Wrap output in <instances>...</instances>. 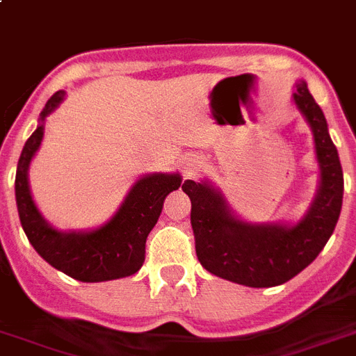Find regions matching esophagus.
<instances>
[{"label":"esophagus","instance_id":"obj_1","mask_svg":"<svg viewBox=\"0 0 356 356\" xmlns=\"http://www.w3.org/2000/svg\"><path fill=\"white\" fill-rule=\"evenodd\" d=\"M202 157L197 156V154H188L184 163H182V168H184V175H186V177H193V175L199 174L200 170H202Z\"/></svg>","mask_w":356,"mask_h":356}]
</instances>
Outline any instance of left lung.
<instances>
[{
    "label": "left lung",
    "instance_id": "left-lung-1",
    "mask_svg": "<svg viewBox=\"0 0 356 356\" xmlns=\"http://www.w3.org/2000/svg\"><path fill=\"white\" fill-rule=\"evenodd\" d=\"M293 102L314 134L321 170L319 190L296 224H251L233 215L220 191L208 181H184L191 200V227L200 265L222 280L264 289L283 285L314 261L335 229L342 208L344 175L323 111L305 80Z\"/></svg>",
    "mask_w": 356,
    "mask_h": 356
}]
</instances>
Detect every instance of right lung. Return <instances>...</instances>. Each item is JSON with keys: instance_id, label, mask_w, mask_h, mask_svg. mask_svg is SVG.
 <instances>
[{"instance_id": "obj_1", "label": "right lung", "mask_w": 356, "mask_h": 356, "mask_svg": "<svg viewBox=\"0 0 356 356\" xmlns=\"http://www.w3.org/2000/svg\"><path fill=\"white\" fill-rule=\"evenodd\" d=\"M57 91L46 102L39 125L21 152L15 172V202L24 234L51 267L84 283L132 276L145 261V243L163 209L165 197L179 190V174H148L134 182L111 220L91 231H58L44 220L30 193L29 168L41 147L44 120L64 100Z\"/></svg>"}]
</instances>
